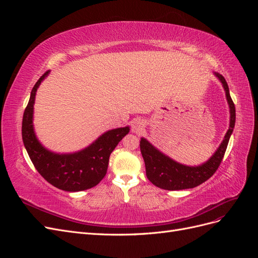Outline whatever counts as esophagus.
Returning a JSON list of instances; mask_svg holds the SVG:
<instances>
[{"mask_svg":"<svg viewBox=\"0 0 258 258\" xmlns=\"http://www.w3.org/2000/svg\"><path fill=\"white\" fill-rule=\"evenodd\" d=\"M144 126L145 123L141 118H136L131 122V131L134 132V134H140V132L143 130Z\"/></svg>","mask_w":258,"mask_h":258,"instance_id":"1","label":"esophagus"}]
</instances>
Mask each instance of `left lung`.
<instances>
[{
    "instance_id": "8db88e82",
    "label": "left lung",
    "mask_w": 258,
    "mask_h": 258,
    "mask_svg": "<svg viewBox=\"0 0 258 258\" xmlns=\"http://www.w3.org/2000/svg\"><path fill=\"white\" fill-rule=\"evenodd\" d=\"M214 74L223 84L224 90L226 92V99H227L230 111V122L229 129L226 132L223 142L207 162L197 167L185 166L162 154L146 139L142 138L141 141H140V148H141V154L145 162L146 176L155 186L159 187V188L167 190L194 188V187L202 184L212 176L221 165L230 136L233 128H235L236 107L231 100L228 85L224 76L218 73Z\"/></svg>"
}]
</instances>
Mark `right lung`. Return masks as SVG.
I'll list each match as a JSON object with an SVG mask.
<instances>
[{"mask_svg": "<svg viewBox=\"0 0 258 258\" xmlns=\"http://www.w3.org/2000/svg\"><path fill=\"white\" fill-rule=\"evenodd\" d=\"M48 73L45 72L40 77L31 91L22 118V141L35 169L48 183L66 191L86 190L99 184L105 176L111 153L130 129L123 127L108 130L88 147L73 154L48 151L38 142L33 128L36 90Z\"/></svg>", "mask_w": 258, "mask_h": 258, "instance_id": "1", "label": "right lung"}]
</instances>
